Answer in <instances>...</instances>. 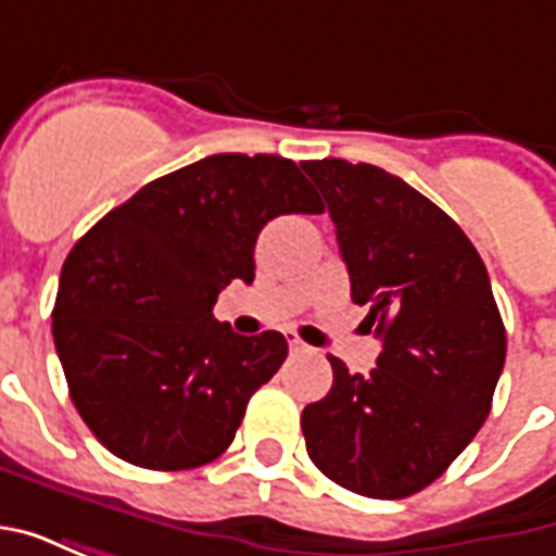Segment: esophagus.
<instances>
[{
  "instance_id": "34e87169",
  "label": "esophagus",
  "mask_w": 556,
  "mask_h": 556,
  "mask_svg": "<svg viewBox=\"0 0 556 556\" xmlns=\"http://www.w3.org/2000/svg\"><path fill=\"white\" fill-rule=\"evenodd\" d=\"M286 339H289V349H291V351H303L301 337H298V333H294V330H289V333H286Z\"/></svg>"
}]
</instances>
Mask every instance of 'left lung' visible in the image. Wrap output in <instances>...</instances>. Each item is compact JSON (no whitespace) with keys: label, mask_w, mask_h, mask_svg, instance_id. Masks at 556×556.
<instances>
[{"label":"left lung","mask_w":556,"mask_h":556,"mask_svg":"<svg viewBox=\"0 0 556 556\" xmlns=\"http://www.w3.org/2000/svg\"><path fill=\"white\" fill-rule=\"evenodd\" d=\"M363 325L384 342L369 375L330 357L333 387L303 408L313 465L342 489L417 494L473 441L506 361V330L477 247L396 175L349 160H309Z\"/></svg>","instance_id":"obj_1"}]
</instances>
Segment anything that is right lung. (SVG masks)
<instances>
[{
  "label": "right lung",
  "instance_id": "add662e5",
  "mask_svg": "<svg viewBox=\"0 0 556 556\" xmlns=\"http://www.w3.org/2000/svg\"><path fill=\"white\" fill-rule=\"evenodd\" d=\"M318 211L294 160L211 154L146 184L79 238L53 339L74 408L110 453L190 470L229 450L289 342L277 330L241 337L211 309L231 279L253 282L270 219Z\"/></svg>",
  "mask_w": 556,
  "mask_h": 556
}]
</instances>
